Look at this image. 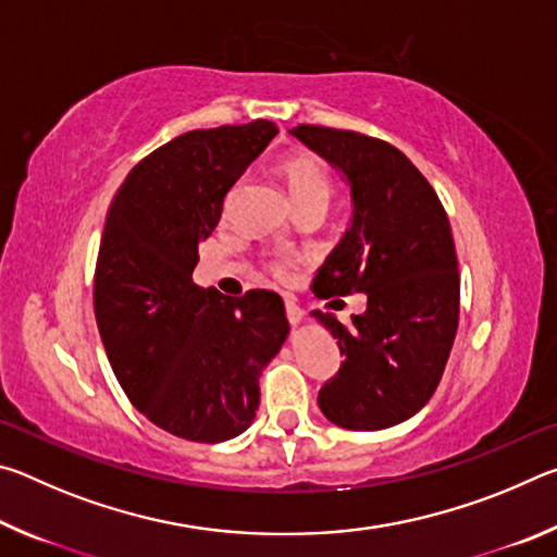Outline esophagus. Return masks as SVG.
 <instances>
[{"label":"esophagus","instance_id":"34e87169","mask_svg":"<svg viewBox=\"0 0 557 557\" xmlns=\"http://www.w3.org/2000/svg\"><path fill=\"white\" fill-rule=\"evenodd\" d=\"M285 314L289 319V324H299L301 317H305V312H301V309L292 299H285Z\"/></svg>","mask_w":557,"mask_h":557}]
</instances>
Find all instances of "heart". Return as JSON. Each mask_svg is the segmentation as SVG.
Segmentation results:
<instances>
[{"instance_id": "1", "label": "heart", "mask_w": 557, "mask_h": 557, "mask_svg": "<svg viewBox=\"0 0 557 557\" xmlns=\"http://www.w3.org/2000/svg\"><path fill=\"white\" fill-rule=\"evenodd\" d=\"M280 172L285 176L287 191L297 209H301V206H322V209H326L329 201H332V194H334L332 174L326 172V166L319 162L317 157L307 152L292 154L280 164ZM235 191H238V184H235L228 191V196H225V206L233 203ZM292 270H295V258L280 256L275 260H270V272L277 280H289Z\"/></svg>"}]
</instances>
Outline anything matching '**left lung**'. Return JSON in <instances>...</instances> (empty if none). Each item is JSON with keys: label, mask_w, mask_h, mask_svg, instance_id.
Instances as JSON below:
<instances>
[{"label": "left lung", "mask_w": 557, "mask_h": 557, "mask_svg": "<svg viewBox=\"0 0 557 557\" xmlns=\"http://www.w3.org/2000/svg\"><path fill=\"white\" fill-rule=\"evenodd\" d=\"M292 135L342 169L354 199L351 228L319 268L312 292L369 299L348 324L312 312L344 356L319 391V408L346 430L393 428L437 391L457 336L459 272L445 206L420 169L383 139L319 125Z\"/></svg>", "instance_id": "left-lung-1"}]
</instances>
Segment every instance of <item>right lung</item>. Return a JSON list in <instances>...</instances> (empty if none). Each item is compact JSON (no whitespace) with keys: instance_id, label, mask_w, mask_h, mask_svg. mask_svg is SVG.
<instances>
[{"instance_id":"right-lung-1","label":"right lung","mask_w":557,"mask_h":557,"mask_svg":"<svg viewBox=\"0 0 557 557\" xmlns=\"http://www.w3.org/2000/svg\"><path fill=\"white\" fill-rule=\"evenodd\" d=\"M275 135L268 120L186 132L110 203L92 282L100 338L129 403L174 437L211 445L248 430L260 373L289 334L277 292L225 297L191 280L225 194Z\"/></svg>"}]
</instances>
